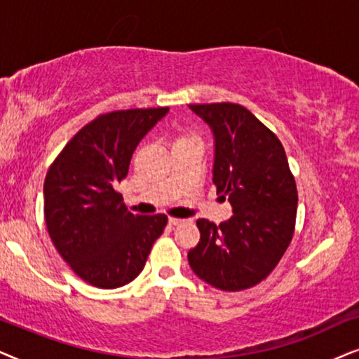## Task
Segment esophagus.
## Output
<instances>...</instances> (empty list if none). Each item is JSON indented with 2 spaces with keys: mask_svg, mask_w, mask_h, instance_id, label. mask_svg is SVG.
Returning <instances> with one entry per match:
<instances>
[{
  "mask_svg": "<svg viewBox=\"0 0 359 359\" xmlns=\"http://www.w3.org/2000/svg\"><path fill=\"white\" fill-rule=\"evenodd\" d=\"M185 219H182V218H169V224H172V226H177V224H180V223H184Z\"/></svg>",
  "mask_w": 359,
  "mask_h": 359,
  "instance_id": "obj_1",
  "label": "esophagus"
}]
</instances>
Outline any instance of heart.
<instances>
[{"label":"heart","instance_id":"1","mask_svg":"<svg viewBox=\"0 0 359 359\" xmlns=\"http://www.w3.org/2000/svg\"><path fill=\"white\" fill-rule=\"evenodd\" d=\"M192 137H195V136H192V135H180V136H177L175 142H180V141H185V140H192Z\"/></svg>","mask_w":359,"mask_h":359}]
</instances>
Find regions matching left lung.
I'll use <instances>...</instances> for the list:
<instances>
[{"instance_id":"obj_1","label":"left lung","mask_w":359,"mask_h":359,"mask_svg":"<svg viewBox=\"0 0 359 359\" xmlns=\"http://www.w3.org/2000/svg\"><path fill=\"white\" fill-rule=\"evenodd\" d=\"M212 128L213 184L233 217L197 219L189 264L205 283L236 292L259 284L284 256L295 229L297 185L279 137L236 103L189 104Z\"/></svg>"}]
</instances>
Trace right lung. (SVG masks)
<instances>
[{
    "mask_svg": "<svg viewBox=\"0 0 359 359\" xmlns=\"http://www.w3.org/2000/svg\"><path fill=\"white\" fill-rule=\"evenodd\" d=\"M169 108L100 114L67 142L44 182V217L55 250L80 279L100 289L131 283L144 269L165 215H133L114 187L140 141Z\"/></svg>",
    "mask_w": 359,
    "mask_h": 359,
    "instance_id": "obj_1",
    "label": "right lung"
}]
</instances>
